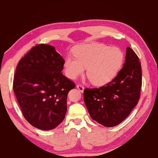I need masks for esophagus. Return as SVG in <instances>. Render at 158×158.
Listing matches in <instances>:
<instances>
[{
  "label": "esophagus",
  "instance_id": "obj_1",
  "mask_svg": "<svg viewBox=\"0 0 158 158\" xmlns=\"http://www.w3.org/2000/svg\"><path fill=\"white\" fill-rule=\"evenodd\" d=\"M77 88L79 90H80L81 93L84 92V87L83 86V85L81 84H77Z\"/></svg>",
  "mask_w": 158,
  "mask_h": 158
}]
</instances>
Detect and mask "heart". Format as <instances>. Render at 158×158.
<instances>
[{"instance_id":"b5f03b06","label":"heart","mask_w":158,"mask_h":158,"mask_svg":"<svg viewBox=\"0 0 158 158\" xmlns=\"http://www.w3.org/2000/svg\"><path fill=\"white\" fill-rule=\"evenodd\" d=\"M75 57L69 56L64 71L69 79H75L86 68V75L93 84L102 85L113 79L121 68L123 53L117 47L102 44L81 45L74 49Z\"/></svg>"}]
</instances>
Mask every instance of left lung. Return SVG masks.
I'll return each mask as SVG.
<instances>
[{
    "instance_id": "obj_1",
    "label": "left lung",
    "mask_w": 158,
    "mask_h": 158,
    "mask_svg": "<svg viewBox=\"0 0 158 158\" xmlns=\"http://www.w3.org/2000/svg\"><path fill=\"white\" fill-rule=\"evenodd\" d=\"M141 85V63L128 47L123 67L111 81L98 89H84V100L90 117L105 127L120 124L137 105Z\"/></svg>"
}]
</instances>
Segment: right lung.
<instances>
[{
	"mask_svg": "<svg viewBox=\"0 0 158 158\" xmlns=\"http://www.w3.org/2000/svg\"><path fill=\"white\" fill-rule=\"evenodd\" d=\"M65 60L49 44H37L19 62L13 90L23 116L35 127L49 130L63 121L67 98L75 84L61 72Z\"/></svg>",
	"mask_w": 158,
	"mask_h": 158,
	"instance_id": "obj_1",
	"label": "right lung"
}]
</instances>
